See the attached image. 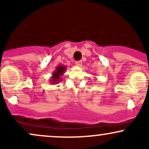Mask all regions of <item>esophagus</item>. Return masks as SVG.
Here are the masks:
<instances>
[{"label":"esophagus","mask_w":149,"mask_h":149,"mask_svg":"<svg viewBox=\"0 0 149 149\" xmlns=\"http://www.w3.org/2000/svg\"><path fill=\"white\" fill-rule=\"evenodd\" d=\"M75 64L77 66H81L82 64H83V62H82V61H78L75 62Z\"/></svg>","instance_id":"1"}]
</instances>
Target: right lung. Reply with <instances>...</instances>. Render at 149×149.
<instances>
[{"instance_id":"add662e5","label":"right lung","mask_w":149,"mask_h":149,"mask_svg":"<svg viewBox=\"0 0 149 149\" xmlns=\"http://www.w3.org/2000/svg\"><path fill=\"white\" fill-rule=\"evenodd\" d=\"M66 66L65 65H59V66H57L54 72L52 73L50 79L49 80V83L51 84L54 85L59 83V82H60L62 80L61 77L64 75L65 71H66Z\"/></svg>"}]
</instances>
